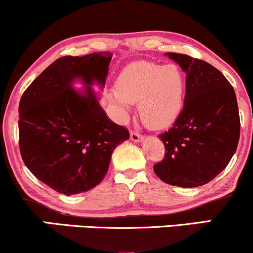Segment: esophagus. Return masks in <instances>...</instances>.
I'll return each instance as SVG.
<instances>
[{
	"mask_svg": "<svg viewBox=\"0 0 253 253\" xmlns=\"http://www.w3.org/2000/svg\"><path fill=\"white\" fill-rule=\"evenodd\" d=\"M130 140L134 141V143H141L144 140V135L135 132H130Z\"/></svg>",
	"mask_w": 253,
	"mask_h": 253,
	"instance_id": "esophagus-1",
	"label": "esophagus"
}]
</instances>
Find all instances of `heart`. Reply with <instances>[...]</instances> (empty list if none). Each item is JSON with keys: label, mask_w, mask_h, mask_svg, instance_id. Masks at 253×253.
Masks as SVG:
<instances>
[{"label": "heart", "mask_w": 253, "mask_h": 253, "mask_svg": "<svg viewBox=\"0 0 253 253\" xmlns=\"http://www.w3.org/2000/svg\"><path fill=\"white\" fill-rule=\"evenodd\" d=\"M184 88V77L175 64L159 65L140 60L125 66L108 100L121 121L128 117L130 104L138 103L143 123L150 128L162 129L181 114Z\"/></svg>", "instance_id": "b5f03b06"}]
</instances>
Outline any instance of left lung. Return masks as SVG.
<instances>
[{"mask_svg":"<svg viewBox=\"0 0 253 253\" xmlns=\"http://www.w3.org/2000/svg\"><path fill=\"white\" fill-rule=\"evenodd\" d=\"M185 77L184 107L161 134L165 158L153 167L162 181L182 188L207 184L227 167L240 134L233 86L217 69L187 54L164 53Z\"/></svg>","mask_w":253,"mask_h":253,"instance_id":"1","label":"left lung"}]
</instances>
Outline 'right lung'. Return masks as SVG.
<instances>
[{
	"instance_id": "right-lung-1",
	"label": "right lung",
	"mask_w": 253,
	"mask_h": 253,
	"mask_svg": "<svg viewBox=\"0 0 253 253\" xmlns=\"http://www.w3.org/2000/svg\"><path fill=\"white\" fill-rule=\"evenodd\" d=\"M112 57L110 52H94L59 58L20 100V151L26 167L66 196L100 184L113 151L129 138L128 130L107 117L94 90L106 85ZM76 83L84 88H75Z\"/></svg>"
}]
</instances>
